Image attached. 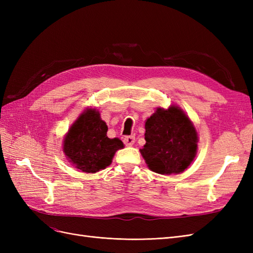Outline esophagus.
Returning a JSON list of instances; mask_svg holds the SVG:
<instances>
[{"mask_svg":"<svg viewBox=\"0 0 253 253\" xmlns=\"http://www.w3.org/2000/svg\"><path fill=\"white\" fill-rule=\"evenodd\" d=\"M124 142L126 143V145H133L135 143V136L131 135V136H126L124 138Z\"/></svg>","mask_w":253,"mask_h":253,"instance_id":"obj_1","label":"esophagus"}]
</instances>
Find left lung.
Returning a JSON list of instances; mask_svg holds the SVG:
<instances>
[{"instance_id": "obj_1", "label": "left lung", "mask_w": 253, "mask_h": 253, "mask_svg": "<svg viewBox=\"0 0 253 253\" xmlns=\"http://www.w3.org/2000/svg\"><path fill=\"white\" fill-rule=\"evenodd\" d=\"M142 157L153 172L170 175L185 171L197 152L196 129L178 106L158 108L145 121Z\"/></svg>"}]
</instances>
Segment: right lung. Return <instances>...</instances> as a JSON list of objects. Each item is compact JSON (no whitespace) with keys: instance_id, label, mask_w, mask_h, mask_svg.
<instances>
[{"instance_id":"1","label":"right lung","mask_w":253,"mask_h":253,"mask_svg":"<svg viewBox=\"0 0 253 253\" xmlns=\"http://www.w3.org/2000/svg\"><path fill=\"white\" fill-rule=\"evenodd\" d=\"M106 132L108 126L96 109L84 111L64 137L63 152L70 163L85 173H96L110 166L124 142L109 138Z\"/></svg>"}]
</instances>
